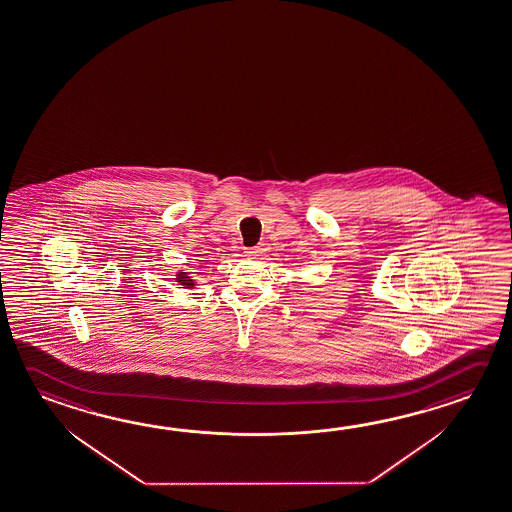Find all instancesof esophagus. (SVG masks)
<instances>
[{
  "instance_id": "1",
  "label": "esophagus",
  "mask_w": 512,
  "mask_h": 512,
  "mask_svg": "<svg viewBox=\"0 0 512 512\" xmlns=\"http://www.w3.org/2000/svg\"><path fill=\"white\" fill-rule=\"evenodd\" d=\"M266 252V248L264 246H255V248H250V250H246V257H250V259H260L262 255Z\"/></svg>"
}]
</instances>
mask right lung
Listing matches in <instances>:
<instances>
[{
	"instance_id": "1",
	"label": "right lung",
	"mask_w": 512,
	"mask_h": 512,
	"mask_svg": "<svg viewBox=\"0 0 512 512\" xmlns=\"http://www.w3.org/2000/svg\"><path fill=\"white\" fill-rule=\"evenodd\" d=\"M176 282H178L180 286L187 287V289H189V287L196 286V280L190 277L189 273H187V271H183V269H180V271L176 273Z\"/></svg>"
}]
</instances>
